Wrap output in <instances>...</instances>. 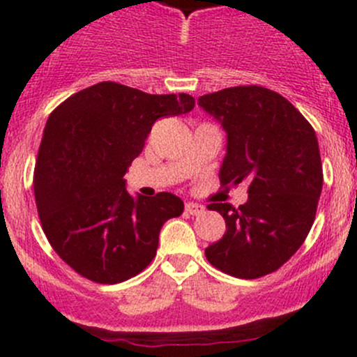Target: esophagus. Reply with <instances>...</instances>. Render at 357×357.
<instances>
[{"label":"esophagus","mask_w":357,"mask_h":357,"mask_svg":"<svg viewBox=\"0 0 357 357\" xmlns=\"http://www.w3.org/2000/svg\"><path fill=\"white\" fill-rule=\"evenodd\" d=\"M185 211L188 212V214H192V215H199L205 211V207H204V205H200V204H195V202H188V204L185 205Z\"/></svg>","instance_id":"esophagus-1"}]
</instances>
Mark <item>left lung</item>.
Segmentation results:
<instances>
[{"label": "left lung", "instance_id": "1", "mask_svg": "<svg viewBox=\"0 0 357 357\" xmlns=\"http://www.w3.org/2000/svg\"><path fill=\"white\" fill-rule=\"evenodd\" d=\"M226 131L221 185L248 183L238 208L211 204L226 221L205 248L214 268L254 280L276 271L298 250L314 222L323 188L316 132L287 98L262 86H236L199 98Z\"/></svg>", "mask_w": 357, "mask_h": 357}]
</instances>
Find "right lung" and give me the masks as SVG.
I'll return each mask as SVG.
<instances>
[{"instance_id":"obj_1","label":"right lung","mask_w":357,"mask_h":357,"mask_svg":"<svg viewBox=\"0 0 357 357\" xmlns=\"http://www.w3.org/2000/svg\"><path fill=\"white\" fill-rule=\"evenodd\" d=\"M193 107L186 93L149 95L105 81L50 114L36 158V205L50 245L79 275L114 285L155 257L160 228L185 204L167 192L132 197L124 174L157 119Z\"/></svg>"}]
</instances>
